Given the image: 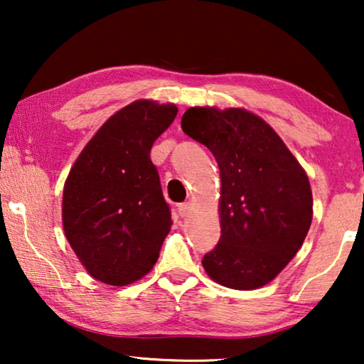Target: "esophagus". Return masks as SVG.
I'll return each mask as SVG.
<instances>
[{"label": "esophagus", "mask_w": 364, "mask_h": 364, "mask_svg": "<svg viewBox=\"0 0 364 364\" xmlns=\"http://www.w3.org/2000/svg\"><path fill=\"white\" fill-rule=\"evenodd\" d=\"M177 212H178V215H181V217H187L188 212H191V205H188L187 202L178 203V205H177Z\"/></svg>", "instance_id": "esophagus-1"}]
</instances>
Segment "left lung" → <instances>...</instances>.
Listing matches in <instances>:
<instances>
[{
  "label": "left lung",
  "instance_id": "8db88e82",
  "mask_svg": "<svg viewBox=\"0 0 364 364\" xmlns=\"http://www.w3.org/2000/svg\"><path fill=\"white\" fill-rule=\"evenodd\" d=\"M182 131L220 168V240L208 277L233 290L272 282L300 250L313 217L310 181L278 134L245 109L191 107Z\"/></svg>",
  "mask_w": 364,
  "mask_h": 364
}]
</instances>
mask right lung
<instances>
[{
  "label": "right lung",
  "instance_id": "obj_1",
  "mask_svg": "<svg viewBox=\"0 0 364 364\" xmlns=\"http://www.w3.org/2000/svg\"><path fill=\"white\" fill-rule=\"evenodd\" d=\"M176 116L173 104H129L102 124L69 172L64 233L99 282L129 285L157 262L172 220L151 149Z\"/></svg>",
  "mask_w": 364,
  "mask_h": 364
}]
</instances>
